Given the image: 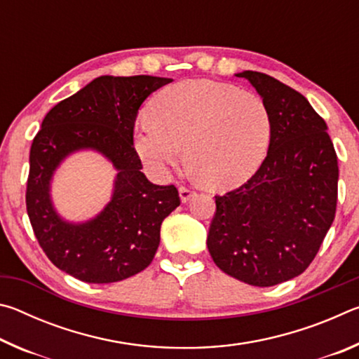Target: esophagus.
Returning a JSON list of instances; mask_svg holds the SVG:
<instances>
[{
    "label": "esophagus",
    "instance_id": "obj_1",
    "mask_svg": "<svg viewBox=\"0 0 359 359\" xmlns=\"http://www.w3.org/2000/svg\"><path fill=\"white\" fill-rule=\"evenodd\" d=\"M179 194H180V201L182 203H188L193 198L194 191L190 190V188H187V187H180L179 188Z\"/></svg>",
    "mask_w": 359,
    "mask_h": 359
}]
</instances>
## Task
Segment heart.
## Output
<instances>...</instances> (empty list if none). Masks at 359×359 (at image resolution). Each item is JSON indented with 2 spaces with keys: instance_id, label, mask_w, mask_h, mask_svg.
<instances>
[{
  "instance_id": "heart-1",
  "label": "heart",
  "mask_w": 359,
  "mask_h": 359,
  "mask_svg": "<svg viewBox=\"0 0 359 359\" xmlns=\"http://www.w3.org/2000/svg\"><path fill=\"white\" fill-rule=\"evenodd\" d=\"M137 123L133 144L156 172L187 161L204 185L228 190L244 184L264 161L272 115L259 95L224 82L188 79L163 88Z\"/></svg>"
}]
</instances>
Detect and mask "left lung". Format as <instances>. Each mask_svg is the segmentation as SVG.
<instances>
[{"label":"left lung","instance_id":"obj_1","mask_svg":"<svg viewBox=\"0 0 359 359\" xmlns=\"http://www.w3.org/2000/svg\"><path fill=\"white\" fill-rule=\"evenodd\" d=\"M272 115L264 161L238 190L215 196L208 248L214 263L253 287L307 269L336 215L339 166L325 120L277 79L242 71Z\"/></svg>","mask_w":359,"mask_h":359}]
</instances>
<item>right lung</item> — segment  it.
<instances>
[{
    "instance_id": "1",
    "label": "right lung",
    "mask_w": 359,
    "mask_h": 359,
    "mask_svg": "<svg viewBox=\"0 0 359 359\" xmlns=\"http://www.w3.org/2000/svg\"><path fill=\"white\" fill-rule=\"evenodd\" d=\"M172 82L154 76H101L53 106L29 150L27 212L47 258L87 283H112L144 271L160 245L165 218L179 208L174 185L141 172L133 128L149 96ZM83 149L104 156L118 171L109 203L85 222H69L51 201V180L66 157Z\"/></svg>"
}]
</instances>
